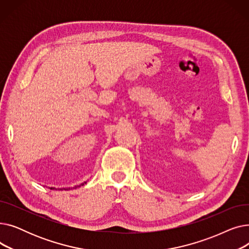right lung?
I'll return each instance as SVG.
<instances>
[{"instance_id":"obj_1","label":"right lung","mask_w":249,"mask_h":249,"mask_svg":"<svg viewBox=\"0 0 249 249\" xmlns=\"http://www.w3.org/2000/svg\"><path fill=\"white\" fill-rule=\"evenodd\" d=\"M84 184H82V185H80V186H75V187H73V189H76L77 187H81V186H83ZM51 190H52V188H51ZM63 190H71V189H63Z\"/></svg>"}]
</instances>
